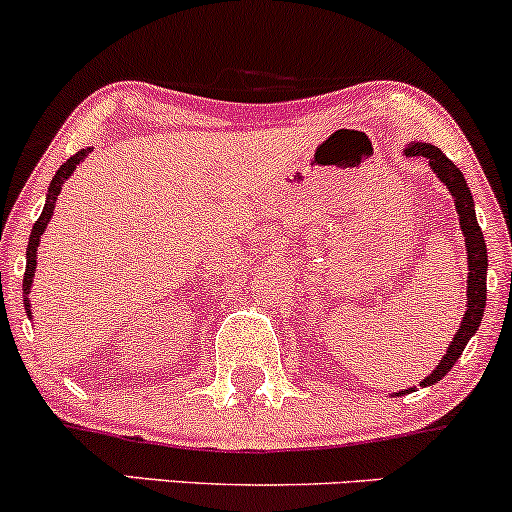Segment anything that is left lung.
Instances as JSON below:
<instances>
[{"instance_id":"8db88e82","label":"left lung","mask_w":512,"mask_h":512,"mask_svg":"<svg viewBox=\"0 0 512 512\" xmlns=\"http://www.w3.org/2000/svg\"><path fill=\"white\" fill-rule=\"evenodd\" d=\"M407 156H424L431 163L433 173L438 175L440 182L450 190L452 199H455V209L457 216H460V228L464 233V248H467V264H469V276H467V305H464V317L460 322V330L455 332L452 342L445 351V356L440 358V363L433 370L431 375L421 383V387L438 383L448 375V370L455 366L457 358L462 356L464 346H467L472 334L479 330V322L484 317V308H486V269H489V257H486V243L484 236H481V228L477 223V214H474V199L472 192H469L467 180L460 173V168L450 161L438 146L433 144H424V142H414L404 149ZM414 390V387H411ZM411 390L397 392V395H407Z\"/></svg>"}]
</instances>
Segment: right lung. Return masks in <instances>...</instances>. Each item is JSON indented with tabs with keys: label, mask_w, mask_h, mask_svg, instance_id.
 <instances>
[{
	"label": "right lung",
	"mask_w": 512,
	"mask_h": 512,
	"mask_svg": "<svg viewBox=\"0 0 512 512\" xmlns=\"http://www.w3.org/2000/svg\"><path fill=\"white\" fill-rule=\"evenodd\" d=\"M91 146H86V149L76 151L72 158H67V163L60 166V170L55 173V178H52L50 187H48V197H45V207H43V214L38 216V221L33 223V231H31V238H28V248H26V274H23V305H26V313L31 317V303H28V293H31V286H33V276H35V264H38V245H40V236L45 233V228H48V221L52 219V211H55V202H57V195L62 192V185L67 182L69 175L74 173L76 166H79L84 158L91 154Z\"/></svg>",
	"instance_id": "obj_1"
}]
</instances>
